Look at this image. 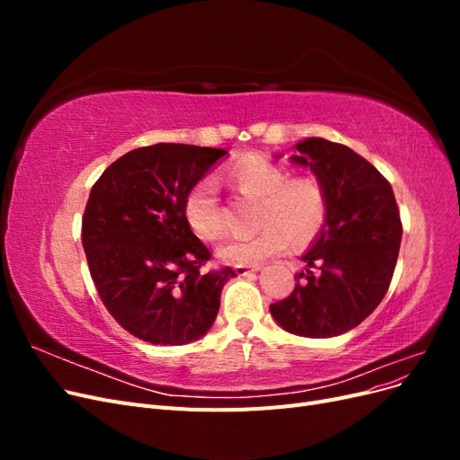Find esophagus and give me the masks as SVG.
I'll return each mask as SVG.
<instances>
[{
  "mask_svg": "<svg viewBox=\"0 0 460 460\" xmlns=\"http://www.w3.org/2000/svg\"><path fill=\"white\" fill-rule=\"evenodd\" d=\"M234 270H235V274H238V276H247V274L261 270V267H259V264H257V267H249V264H235Z\"/></svg>",
  "mask_w": 460,
  "mask_h": 460,
  "instance_id": "1",
  "label": "esophagus"
}]
</instances>
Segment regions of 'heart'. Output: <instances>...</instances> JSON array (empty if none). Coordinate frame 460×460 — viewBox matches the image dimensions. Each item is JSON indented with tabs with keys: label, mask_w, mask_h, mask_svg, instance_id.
I'll return each instance as SVG.
<instances>
[{
	"label": "heart",
	"mask_w": 460,
	"mask_h": 460,
	"mask_svg": "<svg viewBox=\"0 0 460 460\" xmlns=\"http://www.w3.org/2000/svg\"><path fill=\"white\" fill-rule=\"evenodd\" d=\"M230 184L242 196L259 199L253 238L234 240L220 247V259L230 264H253L286 252L289 242L303 247L323 232L330 199L324 184L314 176H294L267 157L249 155L228 171ZM184 218L191 232L205 242H217L226 232L213 178H201L186 193Z\"/></svg>",
	"instance_id": "1"
}]
</instances>
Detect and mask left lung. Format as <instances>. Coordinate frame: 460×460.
Instances as JSON below:
<instances>
[{
	"label": "left lung",
	"mask_w": 460,
	"mask_h": 460,
	"mask_svg": "<svg viewBox=\"0 0 460 460\" xmlns=\"http://www.w3.org/2000/svg\"><path fill=\"white\" fill-rule=\"evenodd\" d=\"M291 161L309 166L324 184L330 211L301 257L307 269L297 274L296 289L272 303L270 314L296 336L333 338L358 326L384 299L401 247L399 208L387 180L347 146L307 137Z\"/></svg>",
	"instance_id": "1"
}]
</instances>
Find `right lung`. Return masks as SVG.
<instances>
[{"instance_id": "add662e5", "label": "right lung", "mask_w": 460, "mask_h": 460, "mask_svg": "<svg viewBox=\"0 0 460 460\" xmlns=\"http://www.w3.org/2000/svg\"><path fill=\"white\" fill-rule=\"evenodd\" d=\"M228 151L186 144L137 147L107 166L82 217V245L107 311L155 345L196 341L213 326L235 272H201L211 252L184 218L190 188Z\"/></svg>"}]
</instances>
